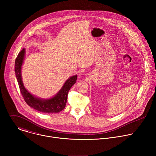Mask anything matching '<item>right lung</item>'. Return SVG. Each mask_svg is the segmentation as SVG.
Returning <instances> with one entry per match:
<instances>
[{
    "instance_id": "obj_1",
    "label": "right lung",
    "mask_w": 156,
    "mask_h": 156,
    "mask_svg": "<svg viewBox=\"0 0 156 156\" xmlns=\"http://www.w3.org/2000/svg\"><path fill=\"white\" fill-rule=\"evenodd\" d=\"M26 51L23 48L18 54L15 62V72L22 96L26 103L31 107L43 113H58L65 107L68 93L75 84L77 75H73L65 81L58 92L52 97L43 99L34 96L25 87L21 76V69L25 58Z\"/></svg>"
}]
</instances>
